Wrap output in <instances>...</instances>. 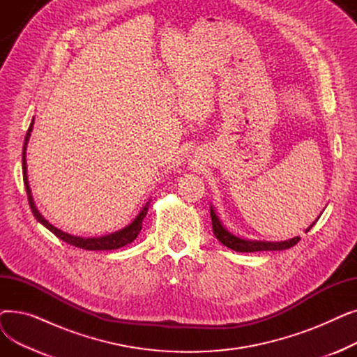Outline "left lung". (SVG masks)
I'll list each match as a JSON object with an SVG mask.
<instances>
[{
    "label": "left lung",
    "mask_w": 357,
    "mask_h": 357,
    "mask_svg": "<svg viewBox=\"0 0 357 357\" xmlns=\"http://www.w3.org/2000/svg\"><path fill=\"white\" fill-rule=\"evenodd\" d=\"M210 214H211V221H213V231H214L215 237L222 243L224 246H227L229 249L240 252V253L264 252V250H285V249H289V248L295 246L296 243L299 241L298 236L294 237V238L285 240V241H257V240L240 238V237L231 234L229 230H226V227H222V224L218 220V217H217L215 211L213 210V207H210ZM318 218H320V217H318ZM315 221L305 230V233L311 230V227L314 226Z\"/></svg>",
    "instance_id": "left-lung-1"
}]
</instances>
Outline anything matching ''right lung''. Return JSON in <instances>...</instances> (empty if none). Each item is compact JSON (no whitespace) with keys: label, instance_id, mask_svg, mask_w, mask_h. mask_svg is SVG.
<instances>
[{"label":"right lung","instance_id":"obj_1","mask_svg":"<svg viewBox=\"0 0 357 357\" xmlns=\"http://www.w3.org/2000/svg\"><path fill=\"white\" fill-rule=\"evenodd\" d=\"M33 124H34V117L30 123V127L27 130V135L24 139V146H23V179H24V186H26V192H27V198H29V204H30V208L33 215L36 217V220L42 222L43 226L50 230L56 237H59L61 240H63L68 245H72L75 248H79V249H85V250H114L119 248H123L128 243L133 241L140 230H142V221L147 214L149 210V201L143 205V208L140 210V213L136 215V218L131 221L128 226H126L124 229L116 231V233H111L107 236H101V237H78V236H72L68 234L59 229H56L52 224L39 213V210L36 208L33 197H31V190L29 186V179H27V162H26V150H27V143L31 135V130H33Z\"/></svg>","mask_w":357,"mask_h":357}]
</instances>
